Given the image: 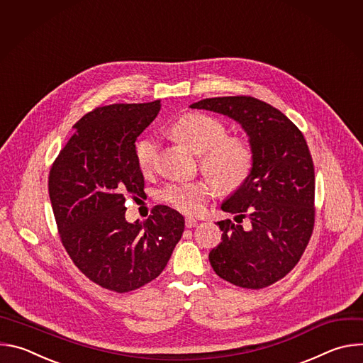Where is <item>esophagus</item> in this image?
Wrapping results in <instances>:
<instances>
[{
    "label": "esophagus",
    "instance_id": "obj_1",
    "mask_svg": "<svg viewBox=\"0 0 363 363\" xmlns=\"http://www.w3.org/2000/svg\"><path fill=\"white\" fill-rule=\"evenodd\" d=\"M196 225H198V221L195 218H192V217L185 218V227L186 228H192V227H196Z\"/></svg>",
    "mask_w": 363,
    "mask_h": 363
}]
</instances>
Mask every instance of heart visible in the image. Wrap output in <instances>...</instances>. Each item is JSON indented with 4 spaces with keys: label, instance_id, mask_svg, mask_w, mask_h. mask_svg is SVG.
Masks as SVG:
<instances>
[{
    "label": "heart",
    "instance_id": "obj_1",
    "mask_svg": "<svg viewBox=\"0 0 363 363\" xmlns=\"http://www.w3.org/2000/svg\"><path fill=\"white\" fill-rule=\"evenodd\" d=\"M174 138L185 143L195 153H201V168L211 181H179L165 185L158 198L184 214L199 213L217 186L223 192L241 188L254 167V152L248 140L227 136L225 126L202 113H186L169 128ZM158 155V142L143 136L135 143V158L142 172H149ZM216 185L214 186L213 184Z\"/></svg>",
    "mask_w": 363,
    "mask_h": 363
}]
</instances>
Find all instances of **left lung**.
<instances>
[{
    "label": "left lung",
    "mask_w": 363,
    "mask_h": 363,
    "mask_svg": "<svg viewBox=\"0 0 363 363\" xmlns=\"http://www.w3.org/2000/svg\"><path fill=\"white\" fill-rule=\"evenodd\" d=\"M231 118L254 152V167L221 210L248 218L217 224L223 241L210 252L214 272L244 289H263L298 263L315 225V168L303 133L279 109L251 96L203 99L189 106Z\"/></svg>",
    "instance_id": "8db88e82"
}]
</instances>
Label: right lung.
Wrapping results in <instances>:
<instances>
[{
    "mask_svg": "<svg viewBox=\"0 0 363 363\" xmlns=\"http://www.w3.org/2000/svg\"><path fill=\"white\" fill-rule=\"evenodd\" d=\"M161 111V100L118 103L84 115L48 177L62 242L76 267L116 293L157 279L182 237L184 217L167 205L145 223H128L125 195L143 194L136 138Z\"/></svg>",
    "mask_w": 363,
    "mask_h": 363,
    "instance_id": "obj_1",
    "label": "right lung"
}]
</instances>
